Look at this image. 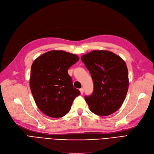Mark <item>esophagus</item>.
Here are the masks:
<instances>
[{"label": "esophagus", "instance_id": "1", "mask_svg": "<svg viewBox=\"0 0 154 154\" xmlns=\"http://www.w3.org/2000/svg\"><path fill=\"white\" fill-rule=\"evenodd\" d=\"M79 90H80V92H81V94H83V93H84V89L82 88H81V89H79Z\"/></svg>", "mask_w": 154, "mask_h": 154}]
</instances>
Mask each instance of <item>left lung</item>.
<instances>
[{"instance_id": "8db88e82", "label": "left lung", "mask_w": 154, "mask_h": 154, "mask_svg": "<svg viewBox=\"0 0 154 154\" xmlns=\"http://www.w3.org/2000/svg\"><path fill=\"white\" fill-rule=\"evenodd\" d=\"M91 74L94 91L84 98L90 110L96 115L107 116L121 106L128 87V70L120 56L107 50H93L81 56Z\"/></svg>"}]
</instances>
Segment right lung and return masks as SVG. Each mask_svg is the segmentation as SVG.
<instances>
[{
  "label": "right lung",
  "mask_w": 154,
  "mask_h": 154,
  "mask_svg": "<svg viewBox=\"0 0 154 154\" xmlns=\"http://www.w3.org/2000/svg\"><path fill=\"white\" fill-rule=\"evenodd\" d=\"M79 60L76 54L52 50L39 56L32 65L30 86L39 110L59 118L69 112L73 101L81 94L73 86L68 70Z\"/></svg>",
  "instance_id": "add662e5"
}]
</instances>
